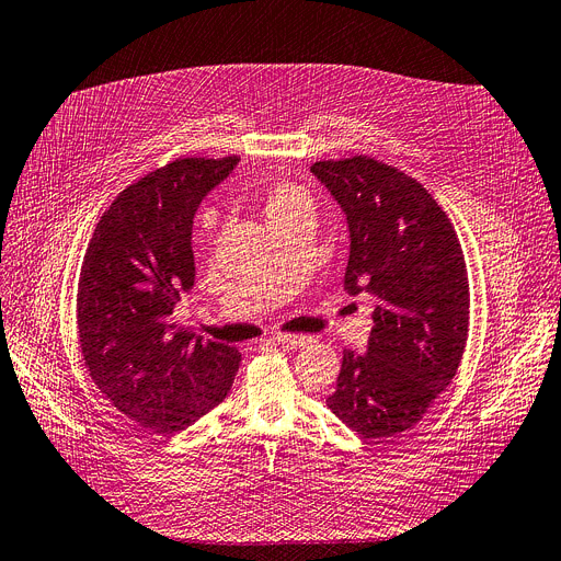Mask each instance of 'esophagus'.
<instances>
[{"mask_svg": "<svg viewBox=\"0 0 561 561\" xmlns=\"http://www.w3.org/2000/svg\"><path fill=\"white\" fill-rule=\"evenodd\" d=\"M275 341H277L279 346H284V348H300V346L307 344V341H311V336H305V334H277Z\"/></svg>", "mask_w": 561, "mask_h": 561, "instance_id": "34e87169", "label": "esophagus"}]
</instances>
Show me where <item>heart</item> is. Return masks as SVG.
Listing matches in <instances>:
<instances>
[{
    "mask_svg": "<svg viewBox=\"0 0 561 561\" xmlns=\"http://www.w3.org/2000/svg\"><path fill=\"white\" fill-rule=\"evenodd\" d=\"M261 208H263L267 225H275L288 215L311 213L313 202L309 197V192L305 187H300L298 183L277 181V183L265 187L263 197H261Z\"/></svg>",
    "mask_w": 561,
    "mask_h": 561,
    "instance_id": "1",
    "label": "heart"
}]
</instances>
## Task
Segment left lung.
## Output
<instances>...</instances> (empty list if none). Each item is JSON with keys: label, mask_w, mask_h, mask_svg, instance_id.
Wrapping results in <instances>:
<instances>
[{"label": "left lung", "mask_w": 561, "mask_h": 561, "mask_svg": "<svg viewBox=\"0 0 561 561\" xmlns=\"http://www.w3.org/2000/svg\"><path fill=\"white\" fill-rule=\"evenodd\" d=\"M311 172L346 213V290L378 298L367 353L344 351L328 408L362 437H394L458 371L470 321L466 259L447 213L401 169L353 156Z\"/></svg>", "instance_id": "1"}]
</instances>
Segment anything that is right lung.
I'll return each instance as SVG.
<instances>
[{
	"mask_svg": "<svg viewBox=\"0 0 561 561\" xmlns=\"http://www.w3.org/2000/svg\"><path fill=\"white\" fill-rule=\"evenodd\" d=\"M238 160L176 158L135 181L103 213L82 261L76 325L84 367L118 412L158 435L206 415L238 371L236 348L174 321L194 286V213Z\"/></svg>",
	"mask_w": 561,
	"mask_h": 561,
	"instance_id": "add662e5",
	"label": "right lung"
}]
</instances>
